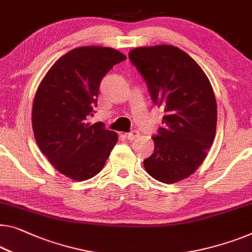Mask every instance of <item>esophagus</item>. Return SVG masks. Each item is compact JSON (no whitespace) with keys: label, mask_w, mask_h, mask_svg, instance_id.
Returning a JSON list of instances; mask_svg holds the SVG:
<instances>
[{"label":"esophagus","mask_w":252,"mask_h":252,"mask_svg":"<svg viewBox=\"0 0 252 252\" xmlns=\"http://www.w3.org/2000/svg\"><path fill=\"white\" fill-rule=\"evenodd\" d=\"M139 136H140V133H139L137 130H133V131H131V132L126 133V139H129V140H134V139L139 138Z\"/></svg>","instance_id":"esophagus-1"}]
</instances>
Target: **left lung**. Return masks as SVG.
I'll return each mask as SVG.
<instances>
[{"mask_svg": "<svg viewBox=\"0 0 252 252\" xmlns=\"http://www.w3.org/2000/svg\"><path fill=\"white\" fill-rule=\"evenodd\" d=\"M129 59L165 112L154 153L144 160L146 172L163 183L181 181L200 166L215 138L217 105L209 79L172 45L134 48Z\"/></svg>", "mask_w": 252, "mask_h": 252, "instance_id": "left-lung-1", "label": "left lung"}]
</instances>
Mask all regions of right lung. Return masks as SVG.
<instances>
[{"label":"right lung","instance_id":"1","mask_svg":"<svg viewBox=\"0 0 252 252\" xmlns=\"http://www.w3.org/2000/svg\"><path fill=\"white\" fill-rule=\"evenodd\" d=\"M126 56L111 47L84 46L56 61L37 89L32 122L37 145L60 173L85 181L103 170L118 134L87 116L97 106L99 85Z\"/></svg>","mask_w":252,"mask_h":252}]
</instances>
